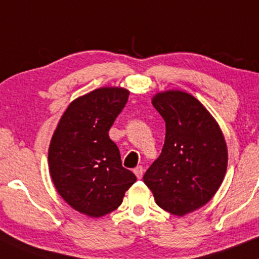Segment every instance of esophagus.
I'll list each match as a JSON object with an SVG mask.
<instances>
[{
	"mask_svg": "<svg viewBox=\"0 0 259 259\" xmlns=\"http://www.w3.org/2000/svg\"><path fill=\"white\" fill-rule=\"evenodd\" d=\"M134 174H135L136 177L138 179H142V175H143V167L142 166H136L135 169H134Z\"/></svg>",
	"mask_w": 259,
	"mask_h": 259,
	"instance_id": "esophagus-1",
	"label": "esophagus"
}]
</instances>
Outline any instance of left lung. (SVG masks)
Segmentation results:
<instances>
[{
  "mask_svg": "<svg viewBox=\"0 0 259 259\" xmlns=\"http://www.w3.org/2000/svg\"><path fill=\"white\" fill-rule=\"evenodd\" d=\"M165 120L161 153L143 176L157 205L176 216L204 206L222 185L228 151L219 124L201 102L181 90L152 99Z\"/></svg>",
  "mask_w": 259,
  "mask_h": 259,
  "instance_id": "1",
  "label": "left lung"
}]
</instances>
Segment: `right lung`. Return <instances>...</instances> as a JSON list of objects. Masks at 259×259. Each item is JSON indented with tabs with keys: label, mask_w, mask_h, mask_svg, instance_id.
Listing matches in <instances>:
<instances>
[{
	"label": "right lung",
	"mask_w": 259,
	"mask_h": 259,
	"mask_svg": "<svg viewBox=\"0 0 259 259\" xmlns=\"http://www.w3.org/2000/svg\"><path fill=\"white\" fill-rule=\"evenodd\" d=\"M127 98L124 88L93 90L68 105L53 134L48 152L53 183L71 207L89 217L116 210L136 181L121 166L119 149L108 136Z\"/></svg>",
	"instance_id": "add662e5"
}]
</instances>
